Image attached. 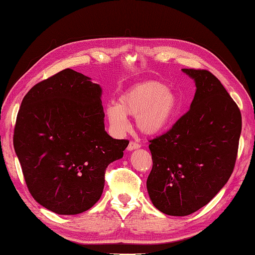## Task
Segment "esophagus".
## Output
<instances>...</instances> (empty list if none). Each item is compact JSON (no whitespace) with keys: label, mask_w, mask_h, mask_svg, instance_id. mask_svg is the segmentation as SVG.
Returning <instances> with one entry per match:
<instances>
[{"label":"esophagus","mask_w":255,"mask_h":255,"mask_svg":"<svg viewBox=\"0 0 255 255\" xmlns=\"http://www.w3.org/2000/svg\"><path fill=\"white\" fill-rule=\"evenodd\" d=\"M139 147H140L139 143H137L135 141H130V142H129L127 149L128 150H133V149H138V148H139Z\"/></svg>","instance_id":"34e87169"}]
</instances>
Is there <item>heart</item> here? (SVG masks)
Listing matches in <instances>:
<instances>
[{
	"instance_id": "obj_1",
	"label": "heart",
	"mask_w": 255,
	"mask_h": 255,
	"mask_svg": "<svg viewBox=\"0 0 255 255\" xmlns=\"http://www.w3.org/2000/svg\"><path fill=\"white\" fill-rule=\"evenodd\" d=\"M178 113V98L167 86L158 81L133 85L120 96L119 104L107 106L106 116L113 130L122 133L128 128V116L145 135H157L167 129Z\"/></svg>"
}]
</instances>
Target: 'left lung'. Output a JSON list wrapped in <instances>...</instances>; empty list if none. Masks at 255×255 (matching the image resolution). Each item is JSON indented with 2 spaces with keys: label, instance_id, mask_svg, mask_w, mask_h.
Returning <instances> with one entry per match:
<instances>
[{
  "label": "left lung",
  "instance_id": "left-lung-1",
  "mask_svg": "<svg viewBox=\"0 0 255 255\" xmlns=\"http://www.w3.org/2000/svg\"><path fill=\"white\" fill-rule=\"evenodd\" d=\"M182 71L195 81L191 108L172 129L149 140L148 195L157 210L172 216L198 211L223 188L234 169L242 130L238 105L214 75Z\"/></svg>",
  "mask_w": 255,
  "mask_h": 255
}]
</instances>
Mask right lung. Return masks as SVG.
<instances>
[{
	"label": "right lung",
	"instance_id": "1",
	"mask_svg": "<svg viewBox=\"0 0 255 255\" xmlns=\"http://www.w3.org/2000/svg\"><path fill=\"white\" fill-rule=\"evenodd\" d=\"M101 87L72 69L31 88L17 113L13 145L26 186L40 205L60 215L94 206L108 165L129 141L105 130Z\"/></svg>",
	"mask_w": 255,
	"mask_h": 255
}]
</instances>
